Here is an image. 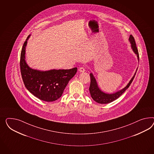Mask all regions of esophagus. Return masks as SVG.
<instances>
[{
	"label": "esophagus",
	"instance_id": "obj_1",
	"mask_svg": "<svg viewBox=\"0 0 154 154\" xmlns=\"http://www.w3.org/2000/svg\"><path fill=\"white\" fill-rule=\"evenodd\" d=\"M85 70H86V69H85V67H84V66L80 67L79 68V71L80 72H84Z\"/></svg>",
	"mask_w": 154,
	"mask_h": 154
}]
</instances>
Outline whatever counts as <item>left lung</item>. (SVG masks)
<instances>
[{
    "mask_svg": "<svg viewBox=\"0 0 154 154\" xmlns=\"http://www.w3.org/2000/svg\"><path fill=\"white\" fill-rule=\"evenodd\" d=\"M129 40L131 44V47L133 49V51L134 52V53L137 55V58L139 60V54H138V51L137 49L136 44V42L134 40V38H133V36L132 35H130L129 38ZM136 70V72H137ZM136 72L135 73L134 75H133V77L132 78V79H131V81H129V83H128V85L125 87L123 89L119 91L116 92L114 94H105L103 91H101L99 89V88H98L97 85L96 83L95 79L94 77V75H92V73H90V79H91V82H90V86L89 88V90L90 94L92 98L93 99V100L95 101L96 102L100 103V104H108L110 103L111 102H112L113 101L117 99L121 95L123 94V93L129 88L130 85L132 82L133 79L135 77V75L136 74Z\"/></svg>",
    "mask_w": 154,
    "mask_h": 154,
    "instance_id": "left-lung-1",
    "label": "left lung"
}]
</instances>
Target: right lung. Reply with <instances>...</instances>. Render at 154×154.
<instances>
[{"label": "right lung", "mask_w": 154, "mask_h": 154, "mask_svg": "<svg viewBox=\"0 0 154 154\" xmlns=\"http://www.w3.org/2000/svg\"><path fill=\"white\" fill-rule=\"evenodd\" d=\"M25 41L21 50L20 69L25 87L33 95L45 101H54L60 98L70 79L77 71L75 67L70 69H53L48 71L31 69L25 61Z\"/></svg>", "instance_id": "right-lung-1"}]
</instances>
